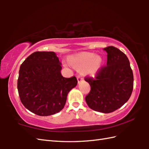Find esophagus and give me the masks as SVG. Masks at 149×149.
<instances>
[{"label": "esophagus", "instance_id": "obj_1", "mask_svg": "<svg viewBox=\"0 0 149 149\" xmlns=\"http://www.w3.org/2000/svg\"><path fill=\"white\" fill-rule=\"evenodd\" d=\"M77 81H78V83H79L80 82H81L83 80V79L82 78V77L81 76V75H77Z\"/></svg>", "mask_w": 149, "mask_h": 149}]
</instances>
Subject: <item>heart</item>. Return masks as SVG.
<instances>
[{"mask_svg":"<svg viewBox=\"0 0 149 149\" xmlns=\"http://www.w3.org/2000/svg\"><path fill=\"white\" fill-rule=\"evenodd\" d=\"M70 61L75 68H83L82 71L83 74L94 76L102 65V59L93 53L83 52L72 56Z\"/></svg>","mask_w":149,"mask_h":149,"instance_id":"obj_1","label":"heart"}]
</instances>
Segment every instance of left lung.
I'll return each mask as SVG.
<instances>
[{
  "instance_id": "8db88e82",
  "label": "left lung",
  "mask_w": 149,
  "mask_h": 149,
  "mask_svg": "<svg viewBox=\"0 0 149 149\" xmlns=\"http://www.w3.org/2000/svg\"><path fill=\"white\" fill-rule=\"evenodd\" d=\"M107 65L101 66L95 77H85L91 90L85 100L91 109L104 113L115 111L130 98L133 90V73L124 53L113 46L104 49Z\"/></svg>"
}]
</instances>
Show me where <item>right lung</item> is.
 Wrapping results in <instances>:
<instances>
[{
	"instance_id": "obj_1",
	"label": "right lung",
	"mask_w": 149,
	"mask_h": 149,
	"mask_svg": "<svg viewBox=\"0 0 149 149\" xmlns=\"http://www.w3.org/2000/svg\"><path fill=\"white\" fill-rule=\"evenodd\" d=\"M59 58L54 52H34L20 65L17 82L25 107L39 116H49L64 107L77 78L63 77Z\"/></svg>"
}]
</instances>
